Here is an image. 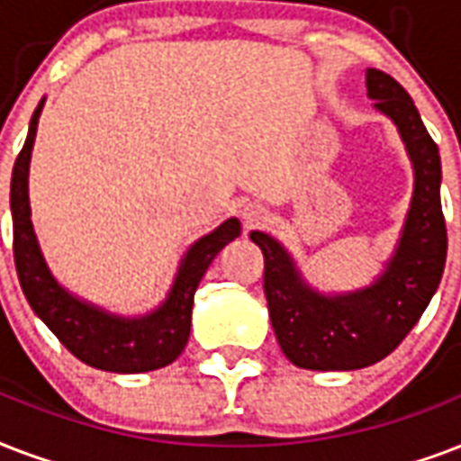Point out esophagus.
Here are the masks:
<instances>
[{"label":"esophagus","mask_w":461,"mask_h":461,"mask_svg":"<svg viewBox=\"0 0 461 461\" xmlns=\"http://www.w3.org/2000/svg\"><path fill=\"white\" fill-rule=\"evenodd\" d=\"M240 216H242V221H245V226H255V223H259V221L267 219V209H264L259 202H249V204L242 206Z\"/></svg>","instance_id":"1"}]
</instances>
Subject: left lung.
<instances>
[{"label":"left lung","instance_id":"8db88e82","mask_svg":"<svg viewBox=\"0 0 461 461\" xmlns=\"http://www.w3.org/2000/svg\"><path fill=\"white\" fill-rule=\"evenodd\" d=\"M367 98L390 117L413 167V192L397 248L380 276L356 291L310 286L286 245L264 230L249 238L264 255V295L279 346L305 370H358L390 356L438 291L447 257L440 206V153L402 84L366 69Z\"/></svg>","mask_w":461,"mask_h":461}]
</instances>
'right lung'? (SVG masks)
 I'll return each mask as SVG.
<instances>
[{
	"label": "right lung",
	"instance_id": "add662e5",
	"mask_svg": "<svg viewBox=\"0 0 461 461\" xmlns=\"http://www.w3.org/2000/svg\"><path fill=\"white\" fill-rule=\"evenodd\" d=\"M42 105L45 98L38 103L31 117L26 144L14 163L12 199H9L14 223V259L28 305L86 366L108 373H127V375L166 367L187 346L192 305H194V291L199 281L213 262V257L240 235V221L230 216L219 228H213L212 233L192 242L177 264L166 301L151 312L137 317L117 315L95 303L78 298L67 291L50 271L31 219L28 173H31V153H33Z\"/></svg>",
	"mask_w": 461,
	"mask_h": 461
}]
</instances>
